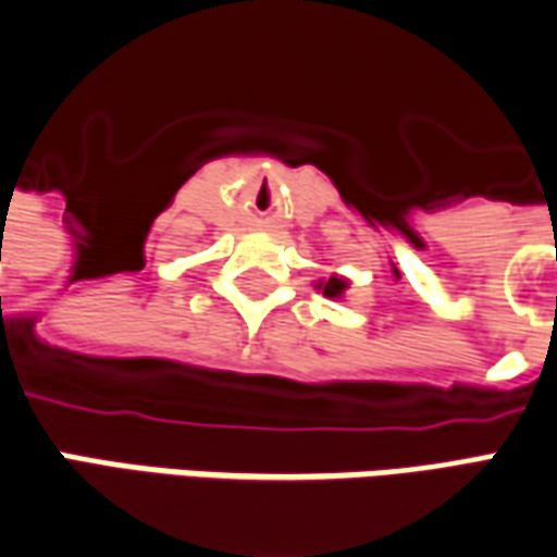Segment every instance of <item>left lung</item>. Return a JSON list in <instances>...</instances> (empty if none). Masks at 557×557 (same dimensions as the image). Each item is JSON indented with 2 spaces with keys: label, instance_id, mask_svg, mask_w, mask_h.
<instances>
[{
  "label": "left lung",
  "instance_id": "obj_1",
  "mask_svg": "<svg viewBox=\"0 0 557 557\" xmlns=\"http://www.w3.org/2000/svg\"><path fill=\"white\" fill-rule=\"evenodd\" d=\"M321 287H324V297H343V290L348 285H345V278H339V275H330Z\"/></svg>",
  "mask_w": 557,
  "mask_h": 557
}]
</instances>
